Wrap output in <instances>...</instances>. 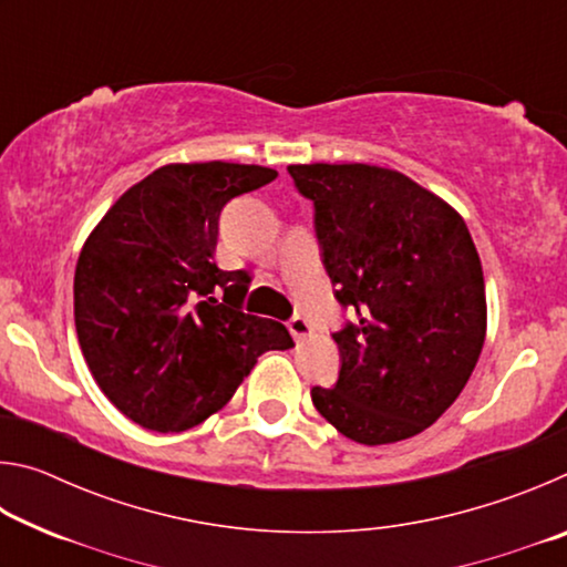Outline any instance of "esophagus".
<instances>
[{
  "label": "esophagus",
  "mask_w": 567,
  "mask_h": 567,
  "mask_svg": "<svg viewBox=\"0 0 567 567\" xmlns=\"http://www.w3.org/2000/svg\"><path fill=\"white\" fill-rule=\"evenodd\" d=\"M287 328H290L295 340H307L312 334V324L305 318V315H292L290 322H287Z\"/></svg>",
  "instance_id": "34e87169"
}]
</instances>
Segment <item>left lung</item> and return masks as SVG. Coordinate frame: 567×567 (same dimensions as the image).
<instances>
[{
    "label": "left lung",
    "instance_id": "obj_1",
    "mask_svg": "<svg viewBox=\"0 0 567 567\" xmlns=\"http://www.w3.org/2000/svg\"><path fill=\"white\" fill-rule=\"evenodd\" d=\"M315 207L334 300L340 375L312 388L338 433L388 445L453 405L485 342V280L465 219L417 182L375 165H290Z\"/></svg>",
    "mask_w": 567,
    "mask_h": 567
}]
</instances>
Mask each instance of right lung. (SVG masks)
Listing matches in <instances>:
<instances>
[{
	"mask_svg": "<svg viewBox=\"0 0 567 567\" xmlns=\"http://www.w3.org/2000/svg\"><path fill=\"white\" fill-rule=\"evenodd\" d=\"M275 177L235 162L165 165L124 192L84 243L76 338L100 390L137 425H199L262 352L295 344L282 322L243 310L249 272L215 265L225 205Z\"/></svg>",
	"mask_w": 567,
	"mask_h": 567,
	"instance_id": "obj_1",
	"label": "right lung"
}]
</instances>
